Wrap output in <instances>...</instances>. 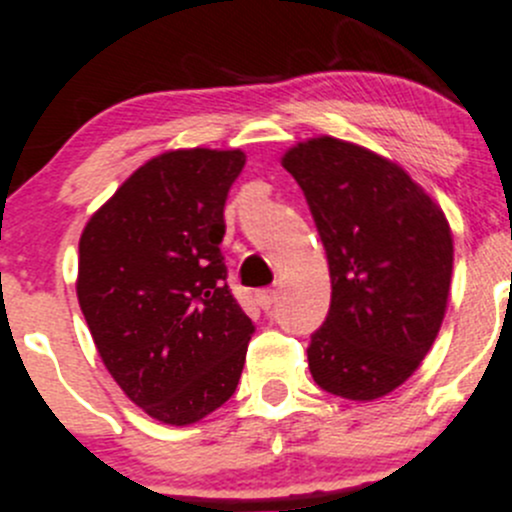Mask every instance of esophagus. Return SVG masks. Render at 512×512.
I'll use <instances>...</instances> for the list:
<instances>
[{"label":"esophagus","mask_w":512,"mask_h":512,"mask_svg":"<svg viewBox=\"0 0 512 512\" xmlns=\"http://www.w3.org/2000/svg\"><path fill=\"white\" fill-rule=\"evenodd\" d=\"M255 297H257V304H260L262 309H270L272 304L277 302V292H275V289H260V292H257Z\"/></svg>","instance_id":"1"}]
</instances>
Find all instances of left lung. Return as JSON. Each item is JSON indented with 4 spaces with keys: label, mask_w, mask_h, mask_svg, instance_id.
I'll use <instances>...</instances> for the list:
<instances>
[{
    "label": "left lung",
    "mask_w": 512,
    "mask_h": 512,
    "mask_svg": "<svg viewBox=\"0 0 512 512\" xmlns=\"http://www.w3.org/2000/svg\"><path fill=\"white\" fill-rule=\"evenodd\" d=\"M280 160L307 198L332 280L309 371L334 396L381 399L436 342L451 292V225L396 160L359 143L314 136Z\"/></svg>",
    "instance_id": "8db88e82"
}]
</instances>
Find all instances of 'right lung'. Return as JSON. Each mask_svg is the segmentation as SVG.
Returning <instances> with one entry per match:
<instances>
[{"label":"right lung","instance_id":"right-lung-1","mask_svg":"<svg viewBox=\"0 0 512 512\" xmlns=\"http://www.w3.org/2000/svg\"><path fill=\"white\" fill-rule=\"evenodd\" d=\"M240 148H175L133 170L79 240L76 297L103 366L168 426L237 389L255 324L227 289L220 242Z\"/></svg>","mask_w":512,"mask_h":512}]
</instances>
